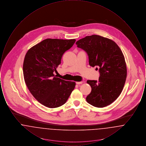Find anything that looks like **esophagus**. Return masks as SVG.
Wrapping results in <instances>:
<instances>
[{
  "label": "esophagus",
  "mask_w": 146,
  "mask_h": 146,
  "mask_svg": "<svg viewBox=\"0 0 146 146\" xmlns=\"http://www.w3.org/2000/svg\"><path fill=\"white\" fill-rule=\"evenodd\" d=\"M82 83H83V82H76V84H78V85Z\"/></svg>",
  "instance_id": "34e87169"
}]
</instances>
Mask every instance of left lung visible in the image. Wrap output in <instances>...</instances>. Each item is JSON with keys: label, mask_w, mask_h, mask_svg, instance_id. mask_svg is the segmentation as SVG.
<instances>
[{"label": "left lung", "mask_w": 146, "mask_h": 146, "mask_svg": "<svg viewBox=\"0 0 146 146\" xmlns=\"http://www.w3.org/2000/svg\"><path fill=\"white\" fill-rule=\"evenodd\" d=\"M76 44L88 54L89 65L100 68L98 81L86 82L91 87L86 101L98 108L111 104L120 95L127 76L125 58L121 49L111 39L98 35L86 36Z\"/></svg>", "instance_id": "left-lung-1"}]
</instances>
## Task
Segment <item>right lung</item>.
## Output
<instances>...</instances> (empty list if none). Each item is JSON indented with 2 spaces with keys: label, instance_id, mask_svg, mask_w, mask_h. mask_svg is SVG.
<instances>
[{
  "label": "right lung",
  "instance_id": "right-lung-1",
  "mask_svg": "<svg viewBox=\"0 0 146 146\" xmlns=\"http://www.w3.org/2000/svg\"><path fill=\"white\" fill-rule=\"evenodd\" d=\"M76 39H46L29 49L23 64L25 82L33 97L50 108L64 104L76 83L54 76L63 54Z\"/></svg>",
  "mask_w": 146,
  "mask_h": 146
}]
</instances>
